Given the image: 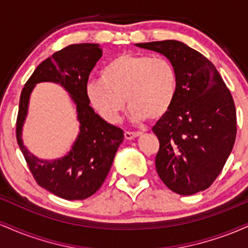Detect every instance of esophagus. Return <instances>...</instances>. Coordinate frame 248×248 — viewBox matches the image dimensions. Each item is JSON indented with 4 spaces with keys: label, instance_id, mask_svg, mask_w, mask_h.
I'll return each mask as SVG.
<instances>
[{
    "label": "esophagus",
    "instance_id": "1",
    "mask_svg": "<svg viewBox=\"0 0 248 248\" xmlns=\"http://www.w3.org/2000/svg\"><path fill=\"white\" fill-rule=\"evenodd\" d=\"M141 134H142V132H126L124 133V138H126L127 140H133V139L140 136Z\"/></svg>",
    "mask_w": 248,
    "mask_h": 248
}]
</instances>
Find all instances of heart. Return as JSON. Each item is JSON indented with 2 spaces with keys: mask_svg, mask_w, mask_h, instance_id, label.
<instances>
[{
  "mask_svg": "<svg viewBox=\"0 0 248 248\" xmlns=\"http://www.w3.org/2000/svg\"><path fill=\"white\" fill-rule=\"evenodd\" d=\"M178 76L169 59L161 56L121 53L101 72V80L87 85L88 101L109 124H119L126 109L132 120L160 119L175 101Z\"/></svg>",
  "mask_w": 248,
  "mask_h": 248,
  "instance_id": "b5f03b06",
  "label": "heart"
}]
</instances>
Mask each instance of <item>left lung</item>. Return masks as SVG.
<instances>
[{
	"label": "left lung",
	"mask_w": 248,
	"mask_h": 248,
	"mask_svg": "<svg viewBox=\"0 0 248 248\" xmlns=\"http://www.w3.org/2000/svg\"><path fill=\"white\" fill-rule=\"evenodd\" d=\"M136 45L166 56L178 76L175 101L153 127L160 141L158 176L178 195L203 191L221 172L234 146L237 113L231 92L215 65L184 43Z\"/></svg>",
	"instance_id": "1"
}]
</instances>
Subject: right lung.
<instances>
[{
	"label": "right lung",
	"mask_w": 248,
	"mask_h": 248,
	"mask_svg": "<svg viewBox=\"0 0 248 248\" xmlns=\"http://www.w3.org/2000/svg\"><path fill=\"white\" fill-rule=\"evenodd\" d=\"M99 44H72L42 62L24 85L19 98L16 138L28 167L39 186L67 201H81L100 189L106 179L116 150L124 141V130L107 124L90 106L87 81L91 71L101 58ZM61 83L77 107L81 127L67 155L57 160H41L26 149L21 128L27 114L30 94L36 83Z\"/></svg>",
	"instance_id": "add662e5"
}]
</instances>
